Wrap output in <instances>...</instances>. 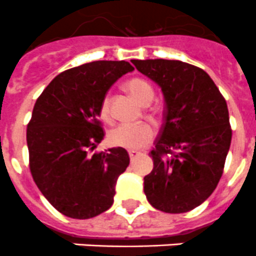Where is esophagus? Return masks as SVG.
Returning <instances> with one entry per match:
<instances>
[{
    "mask_svg": "<svg viewBox=\"0 0 256 256\" xmlns=\"http://www.w3.org/2000/svg\"><path fill=\"white\" fill-rule=\"evenodd\" d=\"M140 155H141V152H140V151H130V160H134L136 158H138Z\"/></svg>",
    "mask_w": 256,
    "mask_h": 256,
    "instance_id": "esophagus-1",
    "label": "esophagus"
}]
</instances>
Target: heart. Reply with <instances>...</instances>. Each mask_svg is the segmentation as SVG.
Here are the masks:
<instances>
[{
	"instance_id": "b5f03b06",
	"label": "heart",
	"mask_w": 256,
	"mask_h": 256,
	"mask_svg": "<svg viewBox=\"0 0 256 256\" xmlns=\"http://www.w3.org/2000/svg\"><path fill=\"white\" fill-rule=\"evenodd\" d=\"M126 88L140 104H150L154 97V90L144 79L134 78L126 83ZM100 115L102 119H110V101L106 96L100 106ZM154 128L148 122L137 124H119L108 132V144L114 148H126V150H140L154 138Z\"/></svg>"
}]
</instances>
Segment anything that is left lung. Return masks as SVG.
I'll return each mask as SVG.
<instances>
[{
  "label": "left lung",
  "instance_id": "8db88e82",
  "mask_svg": "<svg viewBox=\"0 0 256 256\" xmlns=\"http://www.w3.org/2000/svg\"><path fill=\"white\" fill-rule=\"evenodd\" d=\"M162 88L164 124L144 178L155 209L170 214L201 205L218 186L232 140L227 102L209 74L180 60H132Z\"/></svg>",
  "mask_w": 256,
  "mask_h": 256
}]
</instances>
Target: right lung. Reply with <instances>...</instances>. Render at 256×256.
Wrapping results in <instances>:
<instances>
[{"mask_svg":"<svg viewBox=\"0 0 256 256\" xmlns=\"http://www.w3.org/2000/svg\"><path fill=\"white\" fill-rule=\"evenodd\" d=\"M126 61H92L52 79L26 128L29 169L50 204L74 219H90L114 202L118 177L130 165L126 148L94 152L104 140L100 106L106 92L132 72Z\"/></svg>","mask_w":256,"mask_h":256,"instance_id":"right-lung-1","label":"right lung"}]
</instances>
